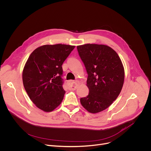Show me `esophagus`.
<instances>
[{"mask_svg": "<svg viewBox=\"0 0 151 151\" xmlns=\"http://www.w3.org/2000/svg\"><path fill=\"white\" fill-rule=\"evenodd\" d=\"M79 82L78 81H70L68 83V87L69 89H76L77 86L79 85Z\"/></svg>", "mask_w": 151, "mask_h": 151, "instance_id": "1", "label": "esophagus"}]
</instances>
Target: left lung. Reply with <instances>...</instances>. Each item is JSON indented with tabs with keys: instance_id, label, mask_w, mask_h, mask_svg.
I'll return each instance as SVG.
<instances>
[{
	"instance_id": "left-lung-1",
	"label": "left lung",
	"mask_w": 151,
	"mask_h": 151,
	"mask_svg": "<svg viewBox=\"0 0 151 151\" xmlns=\"http://www.w3.org/2000/svg\"><path fill=\"white\" fill-rule=\"evenodd\" d=\"M88 76L89 92L80 99L89 112L96 114L108 108L121 92L125 71L118 53L104 45L85 44L77 46Z\"/></svg>"
}]
</instances>
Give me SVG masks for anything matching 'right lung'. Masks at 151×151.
<instances>
[{
    "label": "right lung",
    "mask_w": 151,
    "mask_h": 151,
    "mask_svg": "<svg viewBox=\"0 0 151 151\" xmlns=\"http://www.w3.org/2000/svg\"><path fill=\"white\" fill-rule=\"evenodd\" d=\"M75 47L45 45L30 55L23 70L22 80L29 98L39 109L49 112L61 104L65 93L62 65Z\"/></svg>",
    "instance_id": "add662e5"
}]
</instances>
